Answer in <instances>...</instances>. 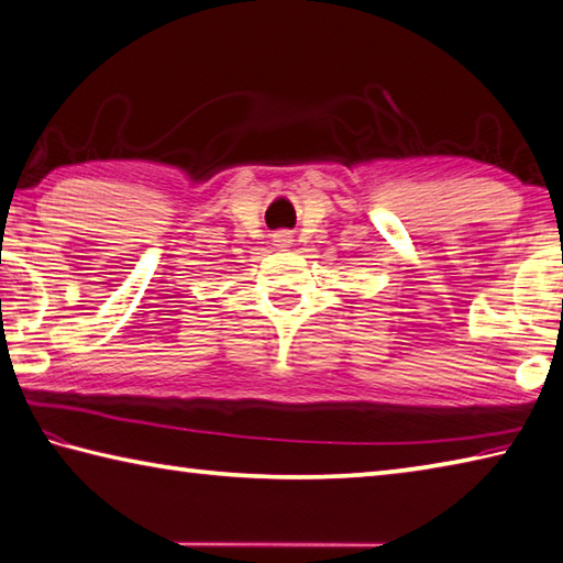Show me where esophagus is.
Returning <instances> with one entry per match:
<instances>
[{"mask_svg": "<svg viewBox=\"0 0 563 563\" xmlns=\"http://www.w3.org/2000/svg\"><path fill=\"white\" fill-rule=\"evenodd\" d=\"M273 246L275 249H280V251H288L290 246H292V233H288V231H278L273 236Z\"/></svg>", "mask_w": 563, "mask_h": 563, "instance_id": "esophagus-1", "label": "esophagus"}]
</instances>
